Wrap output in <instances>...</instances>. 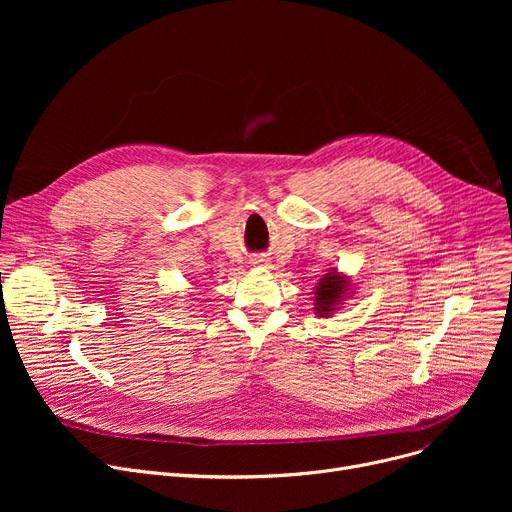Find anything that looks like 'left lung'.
<instances>
[{
    "label": "left lung",
    "mask_w": 512,
    "mask_h": 512,
    "mask_svg": "<svg viewBox=\"0 0 512 512\" xmlns=\"http://www.w3.org/2000/svg\"><path fill=\"white\" fill-rule=\"evenodd\" d=\"M353 292L351 278L338 272L336 267H330L324 278H319L313 290V311L317 317H330L334 311L340 309L344 299Z\"/></svg>",
    "instance_id": "left-lung-1"
}]
</instances>
